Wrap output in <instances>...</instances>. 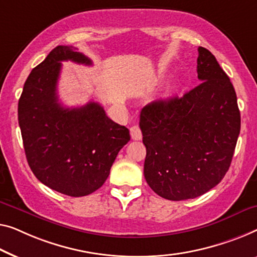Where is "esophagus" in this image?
Returning <instances> with one entry per match:
<instances>
[{
    "mask_svg": "<svg viewBox=\"0 0 257 257\" xmlns=\"http://www.w3.org/2000/svg\"><path fill=\"white\" fill-rule=\"evenodd\" d=\"M130 136H132V139L134 141L142 140V132L139 125H133V127L130 128Z\"/></svg>",
    "mask_w": 257,
    "mask_h": 257,
    "instance_id": "obj_1",
    "label": "esophagus"
}]
</instances>
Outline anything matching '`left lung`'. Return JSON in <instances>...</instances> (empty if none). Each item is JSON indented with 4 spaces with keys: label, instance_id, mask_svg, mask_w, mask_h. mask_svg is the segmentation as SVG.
I'll return each mask as SVG.
<instances>
[{
    "label": "left lung",
    "instance_id": "obj_1",
    "mask_svg": "<svg viewBox=\"0 0 257 257\" xmlns=\"http://www.w3.org/2000/svg\"><path fill=\"white\" fill-rule=\"evenodd\" d=\"M200 85L142 109L140 127L147 148L144 177L170 201L205 194L231 165L240 134L235 90L212 53L198 47Z\"/></svg>",
    "mask_w": 257,
    "mask_h": 257
}]
</instances>
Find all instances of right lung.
Instances as JSON below:
<instances>
[{"mask_svg": "<svg viewBox=\"0 0 257 257\" xmlns=\"http://www.w3.org/2000/svg\"><path fill=\"white\" fill-rule=\"evenodd\" d=\"M72 46H57L33 69L18 101V122L29 166L40 182L72 197L104 185L129 130L113 122L98 102L68 108L56 86L62 61L91 66Z\"/></svg>", "mask_w": 257, "mask_h": 257, "instance_id": "obj_1", "label": "right lung"}]
</instances>
